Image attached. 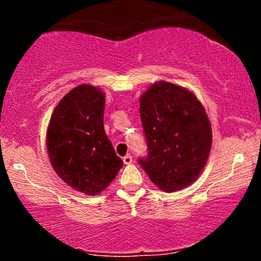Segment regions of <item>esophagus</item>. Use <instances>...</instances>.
<instances>
[{"mask_svg":"<svg viewBox=\"0 0 261 261\" xmlns=\"http://www.w3.org/2000/svg\"><path fill=\"white\" fill-rule=\"evenodd\" d=\"M122 161H124L125 164H131L133 163V157H131L130 154H126L124 158H122Z\"/></svg>","mask_w":261,"mask_h":261,"instance_id":"esophagus-1","label":"esophagus"}]
</instances>
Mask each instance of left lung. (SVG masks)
I'll return each mask as SVG.
<instances>
[{
	"label": "left lung",
	"instance_id": "1",
	"mask_svg": "<svg viewBox=\"0 0 261 261\" xmlns=\"http://www.w3.org/2000/svg\"><path fill=\"white\" fill-rule=\"evenodd\" d=\"M140 116L148 153L139 163L152 182L173 193L195 181L212 143L211 125L195 95L160 81L141 97Z\"/></svg>",
	"mask_w": 261,
	"mask_h": 261
}]
</instances>
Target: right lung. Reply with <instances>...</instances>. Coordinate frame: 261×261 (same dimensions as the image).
Here are the masks:
<instances>
[{
  "instance_id": "1",
  "label": "right lung",
  "mask_w": 261,
  "mask_h": 261,
  "mask_svg": "<svg viewBox=\"0 0 261 261\" xmlns=\"http://www.w3.org/2000/svg\"><path fill=\"white\" fill-rule=\"evenodd\" d=\"M104 104L106 94L97 87H76L60 100L46 133L54 170L87 195L103 191L124 164L104 130Z\"/></svg>"
}]
</instances>
